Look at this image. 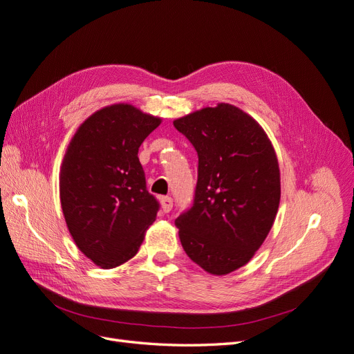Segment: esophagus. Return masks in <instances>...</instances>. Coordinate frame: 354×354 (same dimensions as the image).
<instances>
[{"mask_svg": "<svg viewBox=\"0 0 354 354\" xmlns=\"http://www.w3.org/2000/svg\"><path fill=\"white\" fill-rule=\"evenodd\" d=\"M160 207H162L164 212H169L171 208H173V199L169 196H162L160 198Z\"/></svg>", "mask_w": 354, "mask_h": 354, "instance_id": "1", "label": "esophagus"}]
</instances>
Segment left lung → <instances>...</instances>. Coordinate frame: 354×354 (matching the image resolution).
Wrapping results in <instances>:
<instances>
[{"mask_svg":"<svg viewBox=\"0 0 354 354\" xmlns=\"http://www.w3.org/2000/svg\"><path fill=\"white\" fill-rule=\"evenodd\" d=\"M198 152L194 207L176 218L189 259L224 276L248 263L269 234L281 201V171L263 127L229 103L174 120Z\"/></svg>","mask_w":354,"mask_h":354,"instance_id":"1","label":"left lung"}]
</instances>
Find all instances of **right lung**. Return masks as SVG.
Masks as SVG:
<instances>
[{
  "instance_id": "1",
  "label": "right lung",
  "mask_w": 354,
  "mask_h": 354,
  "mask_svg": "<svg viewBox=\"0 0 354 354\" xmlns=\"http://www.w3.org/2000/svg\"><path fill=\"white\" fill-rule=\"evenodd\" d=\"M160 122L133 104L104 106L78 127L63 156L59 190L68 230L102 269L133 259L156 220L159 203L146 190L137 153Z\"/></svg>"
}]
</instances>
